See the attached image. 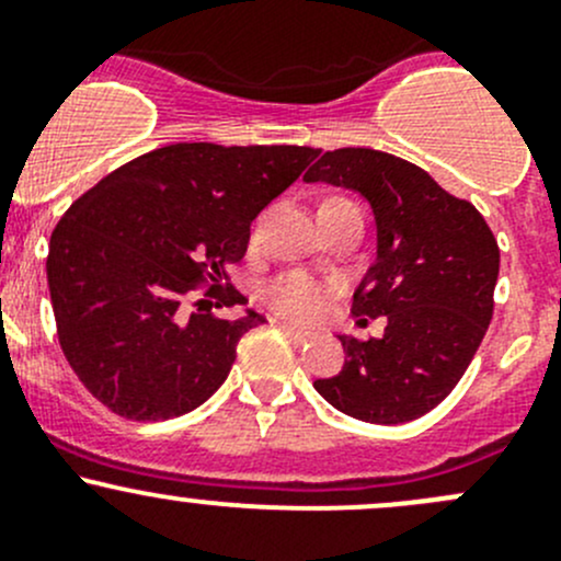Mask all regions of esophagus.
Wrapping results in <instances>:
<instances>
[{
    "label": "esophagus",
    "mask_w": 561,
    "mask_h": 561,
    "mask_svg": "<svg viewBox=\"0 0 561 561\" xmlns=\"http://www.w3.org/2000/svg\"><path fill=\"white\" fill-rule=\"evenodd\" d=\"M275 324H278V327H280V330H283V332H286V335H288V337H291V341H294V343H305V341H308V337H310V332H308V330H299V327L288 324V321H283V319H278V321H275Z\"/></svg>",
    "instance_id": "1"
}]
</instances>
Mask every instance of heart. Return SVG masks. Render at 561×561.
Masks as SVG:
<instances>
[{"mask_svg": "<svg viewBox=\"0 0 561 561\" xmlns=\"http://www.w3.org/2000/svg\"><path fill=\"white\" fill-rule=\"evenodd\" d=\"M270 308L278 310L286 319L313 321L327 310L332 299V286L324 280H316L305 273L283 275L267 288Z\"/></svg>", "mask_w": 561, "mask_h": 561, "instance_id": "b5f03b06", "label": "heart"}]
</instances>
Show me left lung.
I'll return each mask as SVG.
<instances>
[{"label": "left lung", "mask_w": 561, "mask_h": 561, "mask_svg": "<svg viewBox=\"0 0 561 561\" xmlns=\"http://www.w3.org/2000/svg\"><path fill=\"white\" fill-rule=\"evenodd\" d=\"M302 180L368 202L376 259L354 288L352 313L387 316L381 337L337 335L346 363L332 379H316V392L363 423L423 417L461 381L491 324L499 278L491 229L428 171L379 149L324 152Z\"/></svg>", "instance_id": "1"}]
</instances>
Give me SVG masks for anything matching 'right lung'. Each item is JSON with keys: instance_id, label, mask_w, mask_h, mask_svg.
<instances>
[{"instance_id": "add662e5", "label": "right lung", "mask_w": 561, "mask_h": 561, "mask_svg": "<svg viewBox=\"0 0 561 561\" xmlns=\"http://www.w3.org/2000/svg\"><path fill=\"white\" fill-rule=\"evenodd\" d=\"M316 158L310 147L169 144L119 165L65 213L48 245L59 343L81 385L125 420L182 417L218 392L237 343L264 316L220 283L245 256L251 224ZM213 308V302H209Z\"/></svg>"}]
</instances>
